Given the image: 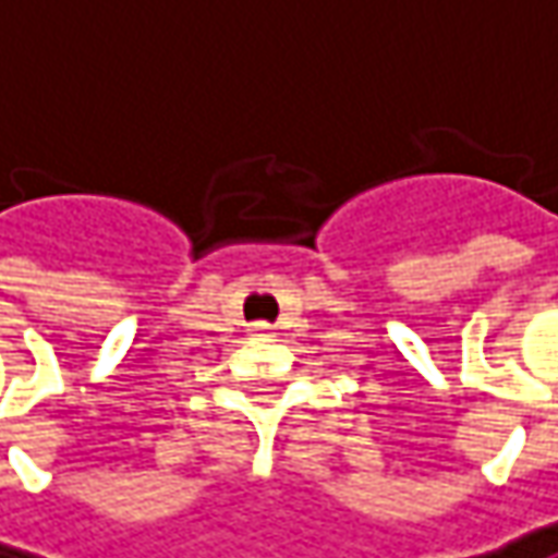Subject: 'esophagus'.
Here are the masks:
<instances>
[{
  "label": "esophagus",
  "instance_id": "obj_1",
  "mask_svg": "<svg viewBox=\"0 0 558 558\" xmlns=\"http://www.w3.org/2000/svg\"><path fill=\"white\" fill-rule=\"evenodd\" d=\"M251 337H272V324H266V320L251 324Z\"/></svg>",
  "mask_w": 558,
  "mask_h": 558
}]
</instances>
